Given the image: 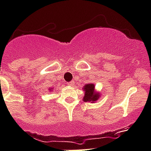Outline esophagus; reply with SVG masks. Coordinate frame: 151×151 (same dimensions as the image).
I'll return each mask as SVG.
<instances>
[{"label":"esophagus","mask_w":151,"mask_h":151,"mask_svg":"<svg viewBox=\"0 0 151 151\" xmlns=\"http://www.w3.org/2000/svg\"><path fill=\"white\" fill-rule=\"evenodd\" d=\"M67 84H68L69 86H73V84H74V81H70V82L67 83Z\"/></svg>","instance_id":"esophagus-1"}]
</instances>
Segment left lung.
<instances>
[{"label": "left lung", "mask_w": 151, "mask_h": 151, "mask_svg": "<svg viewBox=\"0 0 151 151\" xmlns=\"http://www.w3.org/2000/svg\"><path fill=\"white\" fill-rule=\"evenodd\" d=\"M83 89H84V96L83 98V101H84L85 102H87V101H90L92 103L96 102V101H97L99 99V93H96L95 91V85L93 84H85Z\"/></svg>", "instance_id": "obj_1"}]
</instances>
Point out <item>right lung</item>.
I'll return each mask as SVG.
<instances>
[{
	"label": "right lung",
	"mask_w": 151,
	"mask_h": 151,
	"mask_svg": "<svg viewBox=\"0 0 151 151\" xmlns=\"http://www.w3.org/2000/svg\"><path fill=\"white\" fill-rule=\"evenodd\" d=\"M52 90V88H50V90H50V91H51Z\"/></svg>",
	"instance_id": "add662e5"
}]
</instances>
